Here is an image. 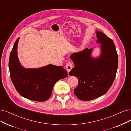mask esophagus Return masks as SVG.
<instances>
[{
  "instance_id": "obj_1",
  "label": "esophagus",
  "mask_w": 131,
  "mask_h": 131,
  "mask_svg": "<svg viewBox=\"0 0 131 131\" xmlns=\"http://www.w3.org/2000/svg\"><path fill=\"white\" fill-rule=\"evenodd\" d=\"M73 68V66L72 64V63L70 61H68L66 64V70H67L68 72H69V71L72 69Z\"/></svg>"
}]
</instances>
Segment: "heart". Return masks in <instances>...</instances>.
Here are the masks:
<instances>
[{"instance_id":"b5f03b06","label":"heart","mask_w":131,"mask_h":131,"mask_svg":"<svg viewBox=\"0 0 131 131\" xmlns=\"http://www.w3.org/2000/svg\"><path fill=\"white\" fill-rule=\"evenodd\" d=\"M81 49H82V47H80V48H78V49L77 50V51H80V50Z\"/></svg>"}]
</instances>
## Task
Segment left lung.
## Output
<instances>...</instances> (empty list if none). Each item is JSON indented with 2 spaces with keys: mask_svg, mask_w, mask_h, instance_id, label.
<instances>
[{
  "mask_svg": "<svg viewBox=\"0 0 131 131\" xmlns=\"http://www.w3.org/2000/svg\"><path fill=\"white\" fill-rule=\"evenodd\" d=\"M97 42L100 45L101 54L91 56L92 48H86L70 56L75 67L69 75L77 77L78 85L74 93L81 101H90L104 95L116 77L118 57L113 41L101 32L96 30Z\"/></svg>",
  "mask_w": 131,
  "mask_h": 131,
  "instance_id": "1",
  "label": "left lung"
}]
</instances>
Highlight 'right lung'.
<instances>
[{
    "mask_svg": "<svg viewBox=\"0 0 131 131\" xmlns=\"http://www.w3.org/2000/svg\"><path fill=\"white\" fill-rule=\"evenodd\" d=\"M15 41L9 59V74L13 85L20 95L28 99L44 102L51 96L55 83L68 76L62 66L49 64L39 68H25L21 65Z\"/></svg>",
    "mask_w": 131,
    "mask_h": 131,
    "instance_id": "add662e5",
    "label": "right lung"
}]
</instances>
